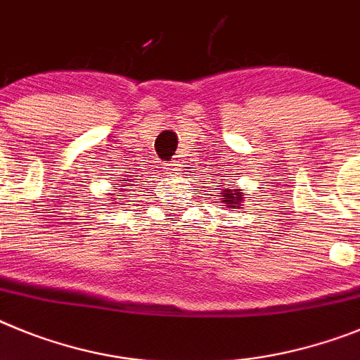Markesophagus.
Listing matches in <instances>:
<instances>
[{"instance_id": "obj_1", "label": "esophagus", "mask_w": 360, "mask_h": 360, "mask_svg": "<svg viewBox=\"0 0 360 360\" xmlns=\"http://www.w3.org/2000/svg\"><path fill=\"white\" fill-rule=\"evenodd\" d=\"M167 174L168 176H179L181 174V168H179V163H170L167 165Z\"/></svg>"}]
</instances>
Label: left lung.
I'll use <instances>...</instances> for the list:
<instances>
[{
	"mask_svg": "<svg viewBox=\"0 0 360 360\" xmlns=\"http://www.w3.org/2000/svg\"><path fill=\"white\" fill-rule=\"evenodd\" d=\"M219 190H220V195H219V202H222L224 208H240V202L244 200V190L238 188L236 184H229V186H224L222 183H219Z\"/></svg>",
	"mask_w": 360,
	"mask_h": 360,
	"instance_id": "1",
	"label": "left lung"
}]
</instances>
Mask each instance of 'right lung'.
I'll return each instance as SVG.
<instances>
[{"mask_svg": "<svg viewBox=\"0 0 360 360\" xmlns=\"http://www.w3.org/2000/svg\"><path fill=\"white\" fill-rule=\"evenodd\" d=\"M120 181H125V179H124V177H122V179H120ZM116 192H120V188H116ZM115 204H116V202H115Z\"/></svg>", "mask_w": 360, "mask_h": 360, "instance_id": "1", "label": "right lung"}]
</instances>
